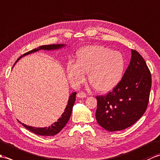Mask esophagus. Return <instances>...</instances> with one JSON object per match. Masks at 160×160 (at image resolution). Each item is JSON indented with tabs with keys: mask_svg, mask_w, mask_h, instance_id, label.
I'll return each instance as SVG.
<instances>
[{
	"mask_svg": "<svg viewBox=\"0 0 160 160\" xmlns=\"http://www.w3.org/2000/svg\"><path fill=\"white\" fill-rule=\"evenodd\" d=\"M77 97L79 98H84L87 97V94L84 92H79L77 94Z\"/></svg>",
	"mask_w": 160,
	"mask_h": 160,
	"instance_id": "34e87169",
	"label": "esophagus"
}]
</instances>
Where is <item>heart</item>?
<instances>
[{
  "instance_id": "b5f03b06",
  "label": "heart",
  "mask_w": 160,
  "mask_h": 160,
  "mask_svg": "<svg viewBox=\"0 0 160 160\" xmlns=\"http://www.w3.org/2000/svg\"><path fill=\"white\" fill-rule=\"evenodd\" d=\"M76 63L68 62L67 73L70 82L80 84L89 80L95 89L107 93L116 87L123 78L125 59L116 51L101 45H90L81 48L77 53Z\"/></svg>"
}]
</instances>
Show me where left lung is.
Wrapping results in <instances>:
<instances>
[{
  "label": "left lung",
  "instance_id": "1",
  "mask_svg": "<svg viewBox=\"0 0 160 160\" xmlns=\"http://www.w3.org/2000/svg\"><path fill=\"white\" fill-rule=\"evenodd\" d=\"M151 88V74L145 60L131 50V59L121 82L107 96H97L96 118L108 131L131 127L147 109Z\"/></svg>",
  "mask_w": 160,
  "mask_h": 160
}]
</instances>
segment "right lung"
Segmentation results:
<instances>
[{
	"label": "right lung",
	"mask_w": 160,
	"mask_h": 160,
	"mask_svg": "<svg viewBox=\"0 0 160 160\" xmlns=\"http://www.w3.org/2000/svg\"><path fill=\"white\" fill-rule=\"evenodd\" d=\"M65 47V45L64 44H58V45H42L40 46L38 48L32 49L29 52L24 53L22 56H20L19 58L16 61L15 64L18 62L22 57L25 56L27 55H29L30 53H34L38 52L39 50H47V51H51V50H56L62 48V47ZM14 66V65H13ZM76 92H73L71 94V96L69 98V100H68V103L67 107L64 109V113L61 115V117L58 120L57 122H55L53 124H52L49 127H43V128H38V127H30V126H28L25 124H22V122L18 121L20 124H22L24 127H25L27 129H28L29 131L33 132V133H36L39 135H44V136H53L58 133V132L62 130L64 128V126L67 124V123L69 121V118L71 117V112H72L73 104L76 101Z\"/></svg>",
	"instance_id": "add662e5"
}]
</instances>
